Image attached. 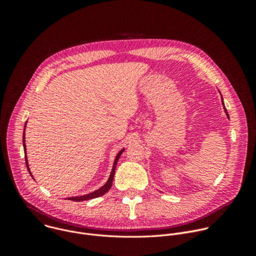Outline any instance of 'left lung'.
<instances>
[{
	"label": "left lung",
	"mask_w": 256,
	"mask_h": 256,
	"mask_svg": "<svg viewBox=\"0 0 256 256\" xmlns=\"http://www.w3.org/2000/svg\"><path fill=\"white\" fill-rule=\"evenodd\" d=\"M222 103H223V105H224V101H223V97H222ZM224 110H225V112H226V114H227V116H228V118H229V114H228V112H227V110H226V107H225V105H224Z\"/></svg>",
	"instance_id": "8db88e82"
}]
</instances>
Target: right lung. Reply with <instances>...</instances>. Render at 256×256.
<instances>
[{
	"label": "right lung",
	"mask_w": 256,
	"mask_h": 256,
	"mask_svg": "<svg viewBox=\"0 0 256 256\" xmlns=\"http://www.w3.org/2000/svg\"><path fill=\"white\" fill-rule=\"evenodd\" d=\"M26 124L27 122H25V126H24V132H23V148H24V154H25V162H26V166H27V169H28V172L30 173L31 177H33V175L31 174L30 172V169H29V165H28V160H27V155H26V144H25V128H26ZM124 151V149H122L116 159H114V166H112V170L110 172V175H109V178L107 180L106 184L101 186L100 188H98L97 190L91 192V194H85V196H72V198H68V200H74V202H82V200H92V198H99L103 194H105L109 190H110L112 186V181H114V173H116V164L118 162V159L120 157V155L122 154V152Z\"/></svg>",
	"instance_id": "1"
}]
</instances>
